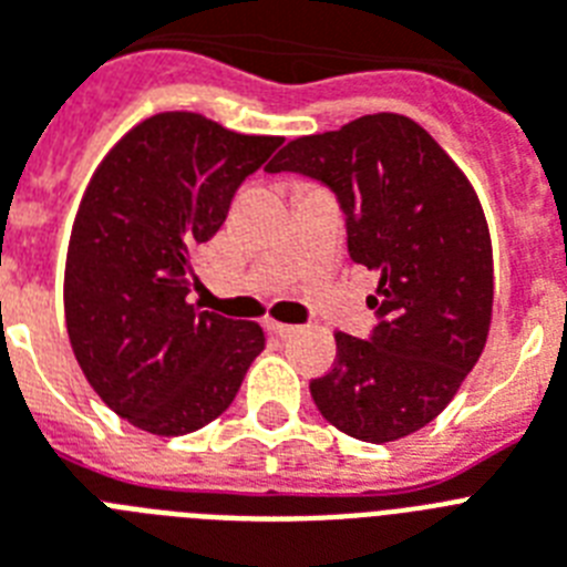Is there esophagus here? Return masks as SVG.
Here are the masks:
<instances>
[{
	"label": "esophagus",
	"mask_w": 567,
	"mask_h": 567,
	"mask_svg": "<svg viewBox=\"0 0 567 567\" xmlns=\"http://www.w3.org/2000/svg\"><path fill=\"white\" fill-rule=\"evenodd\" d=\"M266 330L275 336H280V339H287V336L298 333V327L295 324H284V321H266Z\"/></svg>",
	"instance_id": "esophagus-1"
}]
</instances>
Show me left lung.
<instances>
[{
  "instance_id": "8db88e82",
  "label": "left lung",
  "mask_w": 567,
  "mask_h": 567,
  "mask_svg": "<svg viewBox=\"0 0 567 567\" xmlns=\"http://www.w3.org/2000/svg\"><path fill=\"white\" fill-rule=\"evenodd\" d=\"M269 171L330 185L350 257L382 275L371 341L336 333L333 368L310 382L321 417L364 443L420 432L475 368L493 321V240L472 182L396 112L292 138Z\"/></svg>"
}]
</instances>
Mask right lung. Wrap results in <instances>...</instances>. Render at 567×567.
<instances>
[{"label": "right lung", "instance_id": "1", "mask_svg": "<svg viewBox=\"0 0 567 567\" xmlns=\"http://www.w3.org/2000/svg\"><path fill=\"white\" fill-rule=\"evenodd\" d=\"M280 135L158 112L101 158L74 214L63 312L74 359L118 417L179 437L231 405L264 327L199 310L194 251L226 223L234 190Z\"/></svg>", "mask_w": 567, "mask_h": 567}]
</instances>
